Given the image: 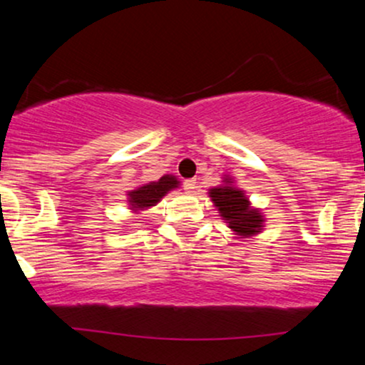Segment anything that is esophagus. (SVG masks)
<instances>
[{
  "mask_svg": "<svg viewBox=\"0 0 365 365\" xmlns=\"http://www.w3.org/2000/svg\"><path fill=\"white\" fill-rule=\"evenodd\" d=\"M183 187H185V190L188 192V194H194L195 188H197V182H195L194 178L185 180V183H183Z\"/></svg>",
  "mask_w": 365,
  "mask_h": 365,
  "instance_id": "obj_1",
  "label": "esophagus"
}]
</instances>
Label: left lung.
Here are the masks:
<instances>
[{"label": "left lung", "instance_id": "left-lung-1", "mask_svg": "<svg viewBox=\"0 0 365 365\" xmlns=\"http://www.w3.org/2000/svg\"><path fill=\"white\" fill-rule=\"evenodd\" d=\"M207 195L220 212L221 220L230 228V232L237 238L257 237L264 232L266 217L259 207H254L244 188L237 185V182L230 175L221 177L220 185L209 188Z\"/></svg>", "mask_w": 365, "mask_h": 365}]
</instances>
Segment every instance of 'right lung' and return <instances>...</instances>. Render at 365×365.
Wrapping results in <instances>:
<instances>
[{
    "label": "right lung",
    "mask_w": 365,
    "mask_h": 365,
    "mask_svg": "<svg viewBox=\"0 0 365 365\" xmlns=\"http://www.w3.org/2000/svg\"><path fill=\"white\" fill-rule=\"evenodd\" d=\"M180 187V180L175 175H163L159 180L154 182L140 183L135 188L127 192V204L132 212L148 211V209L154 207L166 194Z\"/></svg>",
    "instance_id": "1"
}]
</instances>
